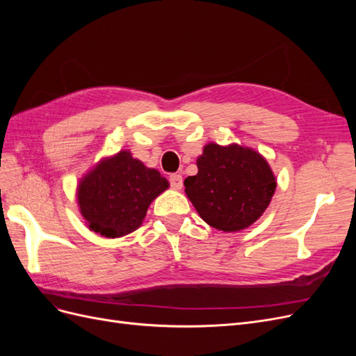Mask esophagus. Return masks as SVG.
I'll use <instances>...</instances> for the list:
<instances>
[{
  "instance_id": "34e87169",
  "label": "esophagus",
  "mask_w": 356,
  "mask_h": 356,
  "mask_svg": "<svg viewBox=\"0 0 356 356\" xmlns=\"http://www.w3.org/2000/svg\"><path fill=\"white\" fill-rule=\"evenodd\" d=\"M169 182H170V187L174 190H181L182 188V177L179 174H172L169 177Z\"/></svg>"
}]
</instances>
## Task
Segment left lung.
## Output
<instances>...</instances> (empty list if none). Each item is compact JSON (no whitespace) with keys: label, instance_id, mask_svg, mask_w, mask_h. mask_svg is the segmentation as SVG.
<instances>
[{"label":"left lung","instance_id":"8db88e82","mask_svg":"<svg viewBox=\"0 0 356 356\" xmlns=\"http://www.w3.org/2000/svg\"><path fill=\"white\" fill-rule=\"evenodd\" d=\"M199 172L184 181L186 195L211 227L239 232L250 227L270 203L276 178L267 160L252 148L204 145Z\"/></svg>","mask_w":356,"mask_h":356}]
</instances>
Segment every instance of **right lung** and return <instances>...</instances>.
<instances>
[{"mask_svg": "<svg viewBox=\"0 0 356 356\" xmlns=\"http://www.w3.org/2000/svg\"><path fill=\"white\" fill-rule=\"evenodd\" d=\"M168 187V179L159 170L144 166L123 149L101 160L83 177L77 200L89 229L114 239L135 232L149 203Z\"/></svg>", "mask_w": 356, "mask_h": 356, "instance_id": "obj_1", "label": "right lung"}]
</instances>
